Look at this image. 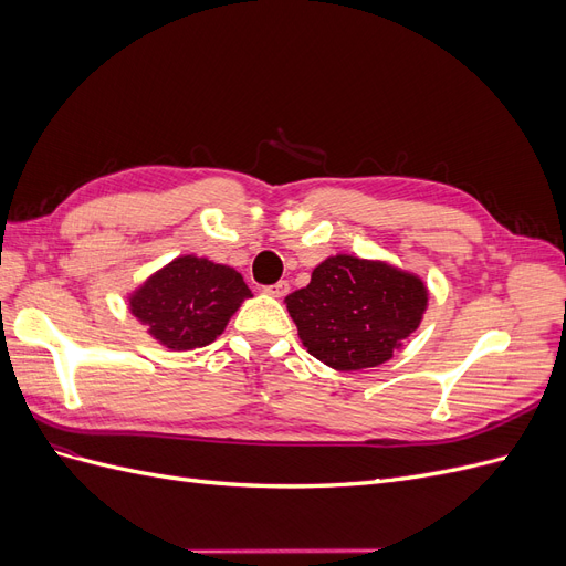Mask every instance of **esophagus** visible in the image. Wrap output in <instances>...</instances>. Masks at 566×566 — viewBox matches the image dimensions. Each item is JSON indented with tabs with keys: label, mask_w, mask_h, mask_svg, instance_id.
<instances>
[{
	"label": "esophagus",
	"mask_w": 566,
	"mask_h": 566,
	"mask_svg": "<svg viewBox=\"0 0 566 566\" xmlns=\"http://www.w3.org/2000/svg\"><path fill=\"white\" fill-rule=\"evenodd\" d=\"M287 290H290V285L285 281H279V283H273V285H266L264 293H269L273 297H283V295H287Z\"/></svg>",
	"instance_id": "34e87169"
}]
</instances>
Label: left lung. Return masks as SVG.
I'll list each match as a JSON object with an SVG mask.
<instances>
[{
    "label": "left lung",
    "mask_w": 566,
    "mask_h": 566,
    "mask_svg": "<svg viewBox=\"0 0 566 566\" xmlns=\"http://www.w3.org/2000/svg\"><path fill=\"white\" fill-rule=\"evenodd\" d=\"M285 304L306 352L335 370H361L389 361L418 328L427 287L385 262L337 254L321 262L312 283Z\"/></svg>",
    "instance_id": "1"
}]
</instances>
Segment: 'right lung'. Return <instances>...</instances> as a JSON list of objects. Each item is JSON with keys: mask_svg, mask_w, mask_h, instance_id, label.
I'll list each match as a JSON object with an SVG mask.
<instances>
[{"mask_svg": "<svg viewBox=\"0 0 566 566\" xmlns=\"http://www.w3.org/2000/svg\"><path fill=\"white\" fill-rule=\"evenodd\" d=\"M250 297L243 276L205 256H177L129 297V310L160 345L188 352L210 345Z\"/></svg>", "mask_w": 566, "mask_h": 566, "instance_id": "right-lung-1", "label": "right lung"}]
</instances>
